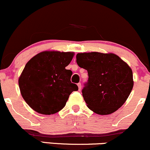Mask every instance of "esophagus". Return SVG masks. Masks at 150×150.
<instances>
[{"mask_svg": "<svg viewBox=\"0 0 150 150\" xmlns=\"http://www.w3.org/2000/svg\"><path fill=\"white\" fill-rule=\"evenodd\" d=\"M77 86H78L79 87V90H81V83H79L78 84H77Z\"/></svg>", "mask_w": 150, "mask_h": 150, "instance_id": "esophagus-1", "label": "esophagus"}]
</instances>
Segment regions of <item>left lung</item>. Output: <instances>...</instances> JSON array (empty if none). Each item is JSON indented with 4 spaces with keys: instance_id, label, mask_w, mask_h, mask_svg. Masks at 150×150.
I'll use <instances>...</instances> for the list:
<instances>
[{
    "instance_id": "left-lung-1",
    "label": "left lung",
    "mask_w": 150,
    "mask_h": 150,
    "mask_svg": "<svg viewBox=\"0 0 150 150\" xmlns=\"http://www.w3.org/2000/svg\"><path fill=\"white\" fill-rule=\"evenodd\" d=\"M76 62L87 70L88 83L82 95L90 110L109 115L125 103L134 85L132 71L113 53H78Z\"/></svg>"
}]
</instances>
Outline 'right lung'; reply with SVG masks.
Returning <instances> with one entry per match:
<instances>
[{
    "label": "right lung",
    "instance_id": "add662e5",
    "mask_svg": "<svg viewBox=\"0 0 150 150\" xmlns=\"http://www.w3.org/2000/svg\"><path fill=\"white\" fill-rule=\"evenodd\" d=\"M74 56L72 52L44 51L26 64L18 84L23 99L35 111L56 113L65 106L70 94L78 90L70 81L72 71L65 68Z\"/></svg>",
    "mask_w": 150,
    "mask_h": 150
}]
</instances>
